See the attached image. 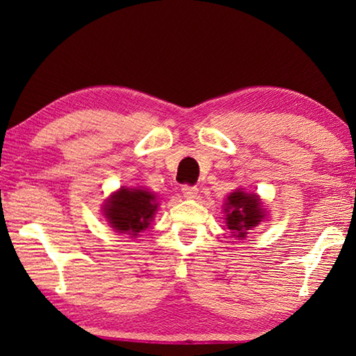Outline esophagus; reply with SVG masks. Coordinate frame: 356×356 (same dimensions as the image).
I'll return each instance as SVG.
<instances>
[{"label":"esophagus","instance_id":"esophagus-1","mask_svg":"<svg viewBox=\"0 0 356 356\" xmlns=\"http://www.w3.org/2000/svg\"><path fill=\"white\" fill-rule=\"evenodd\" d=\"M182 193H184V197H186V200H196L197 193H200V190H197L196 186L184 185V186H182Z\"/></svg>","mask_w":356,"mask_h":356}]
</instances>
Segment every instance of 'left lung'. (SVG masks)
Wrapping results in <instances>:
<instances>
[{
  "instance_id": "1",
  "label": "left lung",
  "mask_w": 356,
  "mask_h": 356,
  "mask_svg": "<svg viewBox=\"0 0 356 356\" xmlns=\"http://www.w3.org/2000/svg\"><path fill=\"white\" fill-rule=\"evenodd\" d=\"M225 212L226 226L237 238H245L248 231L265 218L262 201L259 200L256 193L251 195V193H245L242 190H236L227 196Z\"/></svg>"
}]
</instances>
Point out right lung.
I'll return each mask as SVG.
<instances>
[{"mask_svg":"<svg viewBox=\"0 0 356 356\" xmlns=\"http://www.w3.org/2000/svg\"><path fill=\"white\" fill-rule=\"evenodd\" d=\"M156 207L159 204L154 193L120 186L104 204V215L108 225L118 232L135 237L150 226Z\"/></svg>","mask_w":356,"mask_h":356,"instance_id":"1","label":"right lung"}]
</instances>
